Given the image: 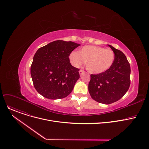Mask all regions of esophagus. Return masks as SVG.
I'll return each instance as SVG.
<instances>
[{
    "label": "esophagus",
    "instance_id": "34e87169",
    "mask_svg": "<svg viewBox=\"0 0 149 149\" xmlns=\"http://www.w3.org/2000/svg\"><path fill=\"white\" fill-rule=\"evenodd\" d=\"M85 72V71L83 70H79V74H80V75H81L83 73H84Z\"/></svg>",
    "mask_w": 149,
    "mask_h": 149
}]
</instances>
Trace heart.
Segmentation results:
<instances>
[{
	"instance_id": "1",
	"label": "heart",
	"mask_w": 149,
	"mask_h": 149,
	"mask_svg": "<svg viewBox=\"0 0 149 149\" xmlns=\"http://www.w3.org/2000/svg\"><path fill=\"white\" fill-rule=\"evenodd\" d=\"M71 64L81 67L86 62L87 70L93 74H100L109 70L114 60V53L110 48L94 45L83 47L78 52L72 51L69 56Z\"/></svg>"
}]
</instances>
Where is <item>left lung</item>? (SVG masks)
Listing matches in <instances>:
<instances>
[{
    "mask_svg": "<svg viewBox=\"0 0 149 149\" xmlns=\"http://www.w3.org/2000/svg\"><path fill=\"white\" fill-rule=\"evenodd\" d=\"M114 53L111 67L104 72L91 74L88 91L91 98L102 104L113 103L128 91L130 86V65L121 51L108 45Z\"/></svg>",
    "mask_w": 149,
    "mask_h": 149,
    "instance_id": "8db88e82",
    "label": "left lung"
}]
</instances>
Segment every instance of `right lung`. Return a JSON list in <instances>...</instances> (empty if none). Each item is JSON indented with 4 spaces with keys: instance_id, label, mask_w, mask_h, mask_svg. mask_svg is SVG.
Segmentation results:
<instances>
[{
    "instance_id": "add662e5",
    "label": "right lung",
    "mask_w": 149,
    "mask_h": 149,
    "mask_svg": "<svg viewBox=\"0 0 149 149\" xmlns=\"http://www.w3.org/2000/svg\"><path fill=\"white\" fill-rule=\"evenodd\" d=\"M79 44L58 40L40 48L31 67L35 88L43 97L52 100L67 97L79 78L78 68L73 67L70 54Z\"/></svg>"
}]
</instances>
